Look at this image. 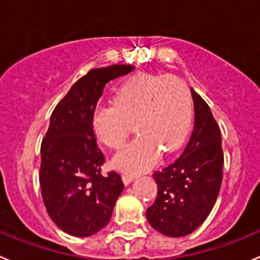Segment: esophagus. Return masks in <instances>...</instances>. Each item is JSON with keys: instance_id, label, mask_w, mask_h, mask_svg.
Segmentation results:
<instances>
[{"instance_id": "1", "label": "esophagus", "mask_w": 260, "mask_h": 260, "mask_svg": "<svg viewBox=\"0 0 260 260\" xmlns=\"http://www.w3.org/2000/svg\"><path fill=\"white\" fill-rule=\"evenodd\" d=\"M122 179H123V183H124V184H129L131 181H132L133 179H135V175H132V174L124 173L122 175Z\"/></svg>"}]
</instances>
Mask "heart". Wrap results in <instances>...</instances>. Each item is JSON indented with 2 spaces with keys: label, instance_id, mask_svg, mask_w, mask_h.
<instances>
[{
  "label": "heart",
  "instance_id": "1",
  "mask_svg": "<svg viewBox=\"0 0 260 260\" xmlns=\"http://www.w3.org/2000/svg\"><path fill=\"white\" fill-rule=\"evenodd\" d=\"M191 102L185 82L173 75L140 74L128 79L112 104L92 113V129L103 143L120 148L133 131L138 137L114 156V165L129 173L145 170L185 141Z\"/></svg>",
  "mask_w": 260,
  "mask_h": 260
}]
</instances>
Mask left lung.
Instances as JSON below:
<instances>
[{
    "instance_id": "1",
    "label": "left lung",
    "mask_w": 260,
    "mask_h": 260,
    "mask_svg": "<svg viewBox=\"0 0 260 260\" xmlns=\"http://www.w3.org/2000/svg\"><path fill=\"white\" fill-rule=\"evenodd\" d=\"M194 128L183 153L155 171L157 197L146 211L150 225L162 235L180 238L202 225L215 205L222 183L221 131L207 103L190 90Z\"/></svg>"
}]
</instances>
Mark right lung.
I'll list each match as a JSON object with an SVG mask.
<instances>
[{
	"label": "right lung",
	"mask_w": 260,
	"mask_h": 260,
	"mask_svg": "<svg viewBox=\"0 0 260 260\" xmlns=\"http://www.w3.org/2000/svg\"><path fill=\"white\" fill-rule=\"evenodd\" d=\"M135 66L94 69L74 84L54 108L40 146V189L47 212L62 231L77 238L108 225L124 184L119 174L103 175L105 156L92 129V113L105 85Z\"/></svg>",
	"instance_id": "obj_1"
}]
</instances>
